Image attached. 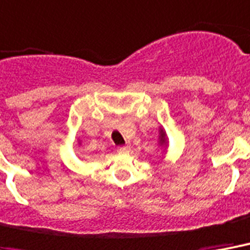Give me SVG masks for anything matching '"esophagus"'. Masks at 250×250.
I'll return each instance as SVG.
<instances>
[{"label": "esophagus", "instance_id": "esophagus-1", "mask_svg": "<svg viewBox=\"0 0 250 250\" xmlns=\"http://www.w3.org/2000/svg\"><path fill=\"white\" fill-rule=\"evenodd\" d=\"M117 151H119V152H129V151H130V146L125 145V146L119 147V148H117Z\"/></svg>", "mask_w": 250, "mask_h": 250}]
</instances>
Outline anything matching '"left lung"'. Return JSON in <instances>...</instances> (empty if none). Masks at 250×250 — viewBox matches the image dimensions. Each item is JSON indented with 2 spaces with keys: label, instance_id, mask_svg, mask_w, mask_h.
Masks as SVG:
<instances>
[{
  "label": "left lung",
  "instance_id": "1",
  "mask_svg": "<svg viewBox=\"0 0 250 250\" xmlns=\"http://www.w3.org/2000/svg\"><path fill=\"white\" fill-rule=\"evenodd\" d=\"M158 145H159L160 148H163V152L167 151L168 137L163 126H159V138H158Z\"/></svg>",
  "mask_w": 250,
  "mask_h": 250
}]
</instances>
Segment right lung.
I'll list each match as a JSON object with an SVG mask.
<instances>
[{"label":"right lung","mask_w":250,"mask_h":250,"mask_svg":"<svg viewBox=\"0 0 250 250\" xmlns=\"http://www.w3.org/2000/svg\"><path fill=\"white\" fill-rule=\"evenodd\" d=\"M78 145H81V141H78Z\"/></svg>","instance_id":"add662e5"}]
</instances>
